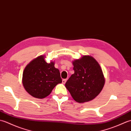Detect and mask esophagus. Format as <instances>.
I'll return each mask as SVG.
<instances>
[{"label":"esophagus","instance_id":"esophagus-1","mask_svg":"<svg viewBox=\"0 0 131 131\" xmlns=\"http://www.w3.org/2000/svg\"><path fill=\"white\" fill-rule=\"evenodd\" d=\"M66 81H67V79H62V83H63V84H65V83L66 82Z\"/></svg>","mask_w":131,"mask_h":131}]
</instances>
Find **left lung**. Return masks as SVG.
I'll list each match as a JSON object with an SVG mask.
<instances>
[{
  "instance_id": "1",
  "label": "left lung",
  "mask_w": 131,
  "mask_h": 131,
  "mask_svg": "<svg viewBox=\"0 0 131 131\" xmlns=\"http://www.w3.org/2000/svg\"><path fill=\"white\" fill-rule=\"evenodd\" d=\"M74 73L65 83V87L75 101L84 103L93 100L104 87L105 79L96 60L84 55L73 61Z\"/></svg>"
}]
</instances>
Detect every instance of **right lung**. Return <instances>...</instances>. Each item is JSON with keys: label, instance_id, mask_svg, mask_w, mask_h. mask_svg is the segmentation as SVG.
Instances as JSON below:
<instances>
[{"label": "right lung", "instance_id": "add662e5", "mask_svg": "<svg viewBox=\"0 0 131 131\" xmlns=\"http://www.w3.org/2000/svg\"><path fill=\"white\" fill-rule=\"evenodd\" d=\"M45 56L40 55L32 60L25 68L22 82L25 90L31 96L44 99L53 89L62 83L60 71L54 67V62L47 63Z\"/></svg>", "mask_w": 131, "mask_h": 131}]
</instances>
